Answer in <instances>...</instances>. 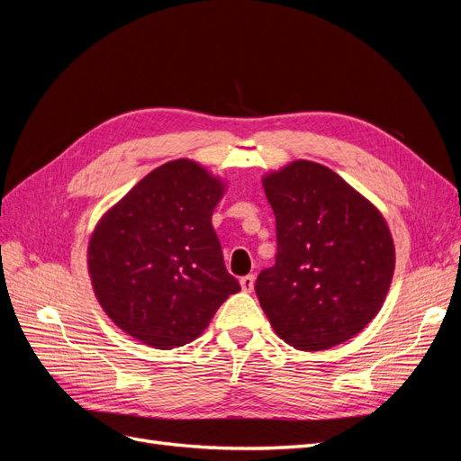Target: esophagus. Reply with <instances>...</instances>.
I'll list each match as a JSON object with an SVG mask.
<instances>
[{
    "label": "esophagus",
    "instance_id": "esophagus-1",
    "mask_svg": "<svg viewBox=\"0 0 461 461\" xmlns=\"http://www.w3.org/2000/svg\"><path fill=\"white\" fill-rule=\"evenodd\" d=\"M254 275H246V276H242L240 278V286H242V290L244 292H252L254 290Z\"/></svg>",
    "mask_w": 461,
    "mask_h": 461
}]
</instances>
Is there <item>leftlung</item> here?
<instances>
[{"label":"left lung","instance_id":"1","mask_svg":"<svg viewBox=\"0 0 461 461\" xmlns=\"http://www.w3.org/2000/svg\"><path fill=\"white\" fill-rule=\"evenodd\" d=\"M276 221L275 265L256 294L286 344L319 352L346 342L381 310L394 273V244L383 215L313 161L263 178Z\"/></svg>","mask_w":461,"mask_h":461}]
</instances>
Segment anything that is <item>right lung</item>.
<instances>
[{
    "label": "right lung",
    "mask_w": 461,
    "mask_h": 461,
    "mask_svg": "<svg viewBox=\"0 0 461 461\" xmlns=\"http://www.w3.org/2000/svg\"><path fill=\"white\" fill-rule=\"evenodd\" d=\"M222 190L198 163L169 161L97 222L88 246L95 298L136 340L185 346L240 290L212 227Z\"/></svg>",
    "instance_id": "add662e5"
}]
</instances>
